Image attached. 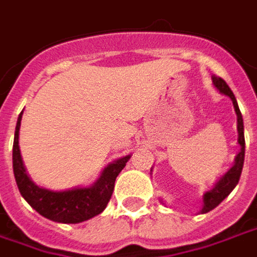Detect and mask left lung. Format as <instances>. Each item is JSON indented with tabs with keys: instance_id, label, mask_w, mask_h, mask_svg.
I'll use <instances>...</instances> for the list:
<instances>
[{
	"instance_id": "obj_1",
	"label": "left lung",
	"mask_w": 257,
	"mask_h": 257,
	"mask_svg": "<svg viewBox=\"0 0 257 257\" xmlns=\"http://www.w3.org/2000/svg\"><path fill=\"white\" fill-rule=\"evenodd\" d=\"M213 79V85H215L217 90L223 93V95L228 96L232 100V104H234V108H235V112H237V128H238V143L241 146V151L238 153V156L235 157V164L234 167L228 171V172L223 176V178L216 183V186L213 189L205 193L204 195V208H202V213H206L209 210L215 209L217 205L220 204L223 199L226 198L228 194L231 193L232 189L235 187L239 182V178H241V172H242L243 167V160H245V138H243V121H242V114L239 111V107H238L237 99L232 93V90L230 89V86L226 84V81L220 77H216L213 75L212 77Z\"/></svg>"
}]
</instances>
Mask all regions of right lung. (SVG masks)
Masks as SVG:
<instances>
[{
  "label": "right lung",
  "mask_w": 257,
  "mask_h": 257,
  "mask_svg": "<svg viewBox=\"0 0 257 257\" xmlns=\"http://www.w3.org/2000/svg\"><path fill=\"white\" fill-rule=\"evenodd\" d=\"M22 114L23 111L20 112L18 123H16L14 154H12L15 179H16V184L22 197L40 215L58 223L75 224V223L88 220L90 217L101 213L111 198L118 173L122 171L131 156L119 158L110 164L101 172L99 180L90 187L66 190V191H51V190L38 187L27 176L25 165L22 161V156H20L19 129Z\"/></svg>",
  "instance_id": "obj_1"
}]
</instances>
